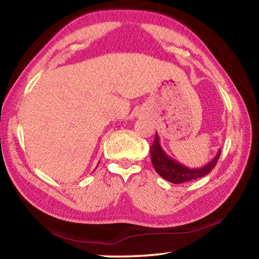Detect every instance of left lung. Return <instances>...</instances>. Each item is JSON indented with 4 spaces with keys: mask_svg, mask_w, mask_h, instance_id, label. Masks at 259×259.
I'll return each mask as SVG.
<instances>
[{
    "mask_svg": "<svg viewBox=\"0 0 259 259\" xmlns=\"http://www.w3.org/2000/svg\"><path fill=\"white\" fill-rule=\"evenodd\" d=\"M151 160L155 171L160 176L172 184H183L185 182L198 179L208 175L217 164V161L221 156V150H218L216 156L211 161H209L207 164H204L201 168L191 169L187 168L178 161L174 160L171 156H169L161 147L159 135L155 134V139L150 150Z\"/></svg>",
    "mask_w": 259,
    "mask_h": 259,
    "instance_id": "8db88e82",
    "label": "left lung"
}]
</instances>
